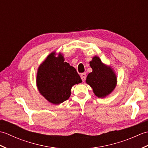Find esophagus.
Wrapping results in <instances>:
<instances>
[{"instance_id":"34e87169","label":"esophagus","mask_w":148,"mask_h":148,"mask_svg":"<svg viewBox=\"0 0 148 148\" xmlns=\"http://www.w3.org/2000/svg\"><path fill=\"white\" fill-rule=\"evenodd\" d=\"M86 77V75L85 73H81V79H82L83 82L84 81H85Z\"/></svg>"}]
</instances>
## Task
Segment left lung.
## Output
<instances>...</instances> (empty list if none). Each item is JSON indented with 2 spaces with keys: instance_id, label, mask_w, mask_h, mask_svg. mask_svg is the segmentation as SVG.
<instances>
[{
  "instance_id": "8db88e82",
  "label": "left lung",
  "mask_w": 148,
  "mask_h": 148,
  "mask_svg": "<svg viewBox=\"0 0 148 148\" xmlns=\"http://www.w3.org/2000/svg\"><path fill=\"white\" fill-rule=\"evenodd\" d=\"M92 72L88 74L86 83L99 98H105L111 94L117 84V76L111 66L104 64L99 56H94L90 62Z\"/></svg>"
}]
</instances>
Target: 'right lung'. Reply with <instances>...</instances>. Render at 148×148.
<instances>
[{"instance_id": "right-lung-1", "label": "right lung", "mask_w": 148, "mask_h": 148, "mask_svg": "<svg viewBox=\"0 0 148 148\" xmlns=\"http://www.w3.org/2000/svg\"><path fill=\"white\" fill-rule=\"evenodd\" d=\"M62 53L53 51L37 69L36 85L39 93L50 103L58 105L71 96V88L82 82L76 69L64 62Z\"/></svg>"}]
</instances>
